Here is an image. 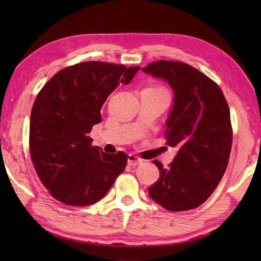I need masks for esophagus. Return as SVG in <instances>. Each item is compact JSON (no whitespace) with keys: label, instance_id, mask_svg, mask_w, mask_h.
Returning <instances> with one entry per match:
<instances>
[{"label":"esophagus","instance_id":"esophagus-1","mask_svg":"<svg viewBox=\"0 0 261 261\" xmlns=\"http://www.w3.org/2000/svg\"><path fill=\"white\" fill-rule=\"evenodd\" d=\"M142 163V159L140 157L136 156V154L134 153H130L129 156H127V164H129L130 166H137Z\"/></svg>","mask_w":261,"mask_h":261}]
</instances>
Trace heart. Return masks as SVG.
Instances as JSON below:
<instances>
[{
	"mask_svg": "<svg viewBox=\"0 0 261 261\" xmlns=\"http://www.w3.org/2000/svg\"><path fill=\"white\" fill-rule=\"evenodd\" d=\"M156 88H157V90H163V91H165L164 88H162V87H156Z\"/></svg>",
	"mask_w": 261,
	"mask_h": 261,
	"instance_id": "obj_1",
	"label": "heart"
}]
</instances>
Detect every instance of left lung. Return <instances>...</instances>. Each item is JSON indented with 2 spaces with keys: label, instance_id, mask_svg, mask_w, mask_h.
Here are the masks:
<instances>
[{
  "label": "left lung",
  "instance_id": "left-lung-1",
  "mask_svg": "<svg viewBox=\"0 0 261 261\" xmlns=\"http://www.w3.org/2000/svg\"><path fill=\"white\" fill-rule=\"evenodd\" d=\"M142 70L173 88L165 139L178 150L167 168L153 160L160 176L148 187L149 195L171 212L196 208L212 195L228 167L232 147L228 102L214 81L188 64L157 60Z\"/></svg>",
  "mask_w": 261,
  "mask_h": 261
}]
</instances>
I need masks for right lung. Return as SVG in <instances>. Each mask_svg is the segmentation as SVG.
<instances>
[{"label": "right lung", "instance_id": "add662e5", "mask_svg": "<svg viewBox=\"0 0 261 261\" xmlns=\"http://www.w3.org/2000/svg\"><path fill=\"white\" fill-rule=\"evenodd\" d=\"M140 67L84 62L59 70L38 93L30 116L29 148L36 173L49 194L70 206L99 201L124 170L127 156L92 146V127L120 84Z\"/></svg>", "mask_w": 261, "mask_h": 261}]
</instances>
